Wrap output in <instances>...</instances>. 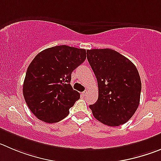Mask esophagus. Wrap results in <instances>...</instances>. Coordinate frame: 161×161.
Masks as SVG:
<instances>
[{
  "label": "esophagus",
  "instance_id": "esophagus-1",
  "mask_svg": "<svg viewBox=\"0 0 161 161\" xmlns=\"http://www.w3.org/2000/svg\"><path fill=\"white\" fill-rule=\"evenodd\" d=\"M86 94H87V91H83V92H82V96H85V95H86Z\"/></svg>",
  "mask_w": 161,
  "mask_h": 161
}]
</instances>
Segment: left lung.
I'll list each match as a JSON object with an SVG mask.
<instances>
[{"mask_svg":"<svg viewBox=\"0 0 161 161\" xmlns=\"http://www.w3.org/2000/svg\"><path fill=\"white\" fill-rule=\"evenodd\" d=\"M86 54L98 86V98L90 106L93 115L106 125L125 124L140 103L142 82L137 69L112 49H91Z\"/></svg>","mask_w":161,"mask_h":161,"instance_id":"obj_1","label":"left lung"}]
</instances>
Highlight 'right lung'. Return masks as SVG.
<instances>
[{
  "mask_svg": "<svg viewBox=\"0 0 161 161\" xmlns=\"http://www.w3.org/2000/svg\"><path fill=\"white\" fill-rule=\"evenodd\" d=\"M85 49L67 45L42 51L28 67L23 85L27 105L38 119L55 123L80 98L70 85L71 73L86 58Z\"/></svg>",
  "mask_w": 161,
  "mask_h": 161,
  "instance_id": "1",
  "label": "right lung"
}]
</instances>
